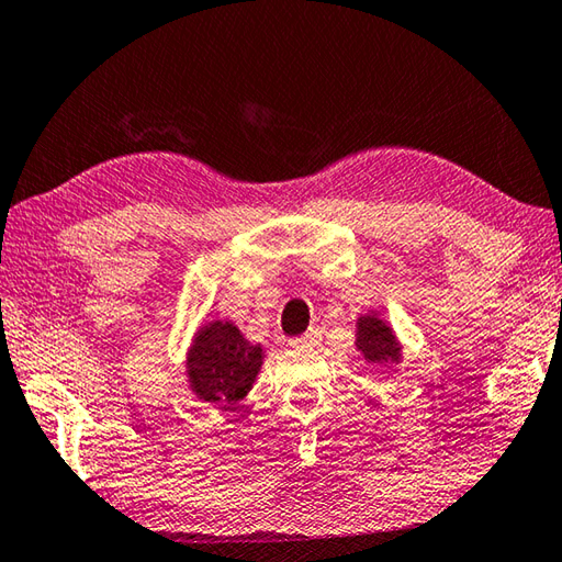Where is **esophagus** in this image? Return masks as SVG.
<instances>
[{
	"label": "esophagus",
	"instance_id": "obj_1",
	"mask_svg": "<svg viewBox=\"0 0 562 562\" xmlns=\"http://www.w3.org/2000/svg\"><path fill=\"white\" fill-rule=\"evenodd\" d=\"M322 341V331L319 329H310L307 334L297 336V339H292L290 344L294 346V349H312V346H316Z\"/></svg>",
	"mask_w": 562,
	"mask_h": 562
}]
</instances>
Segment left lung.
I'll return each instance as SVG.
<instances>
[{"instance_id":"8db88e82","label":"left lung","mask_w":562,"mask_h":562,"mask_svg":"<svg viewBox=\"0 0 562 562\" xmlns=\"http://www.w3.org/2000/svg\"><path fill=\"white\" fill-rule=\"evenodd\" d=\"M359 349L371 363H385L397 359L395 336L375 316H361L359 319Z\"/></svg>"}]
</instances>
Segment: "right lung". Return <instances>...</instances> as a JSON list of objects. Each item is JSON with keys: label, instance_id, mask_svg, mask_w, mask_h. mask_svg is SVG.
<instances>
[{"label": "right lung", "instance_id": "obj_1", "mask_svg": "<svg viewBox=\"0 0 562 562\" xmlns=\"http://www.w3.org/2000/svg\"><path fill=\"white\" fill-rule=\"evenodd\" d=\"M260 363V346L248 344L233 324L213 322L189 353L191 387L203 401L233 405L252 387Z\"/></svg>", "mask_w": 562, "mask_h": 562}]
</instances>
